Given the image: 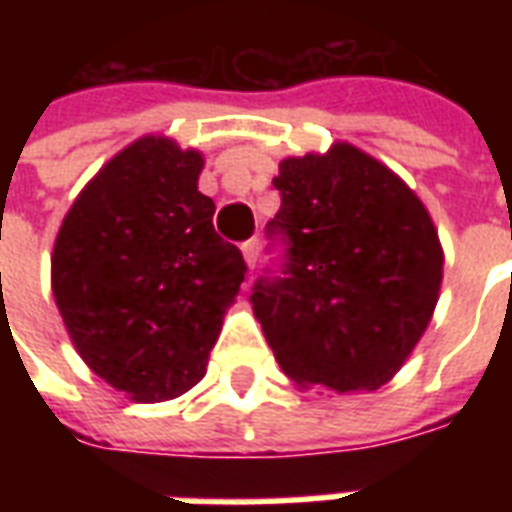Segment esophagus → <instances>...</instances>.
<instances>
[{
    "instance_id": "1",
    "label": "esophagus",
    "mask_w": 512,
    "mask_h": 512,
    "mask_svg": "<svg viewBox=\"0 0 512 512\" xmlns=\"http://www.w3.org/2000/svg\"><path fill=\"white\" fill-rule=\"evenodd\" d=\"M241 252H244L246 266L255 268L257 266V255H260V241H257V238H249V241H244V244H241Z\"/></svg>"
}]
</instances>
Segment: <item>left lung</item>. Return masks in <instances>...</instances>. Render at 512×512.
Returning a JSON list of instances; mask_svg holds the SVG:
<instances>
[{
	"instance_id": "1",
	"label": "left lung",
	"mask_w": 512,
	"mask_h": 512,
	"mask_svg": "<svg viewBox=\"0 0 512 512\" xmlns=\"http://www.w3.org/2000/svg\"><path fill=\"white\" fill-rule=\"evenodd\" d=\"M268 235L288 241L282 277L257 279L255 318L301 389L370 392L428 329L441 277L439 230L406 180L365 150L279 161Z\"/></svg>"
}]
</instances>
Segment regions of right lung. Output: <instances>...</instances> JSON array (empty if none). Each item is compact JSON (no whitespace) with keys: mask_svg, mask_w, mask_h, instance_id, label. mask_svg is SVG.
Instances as JSON below:
<instances>
[{"mask_svg":"<svg viewBox=\"0 0 512 512\" xmlns=\"http://www.w3.org/2000/svg\"><path fill=\"white\" fill-rule=\"evenodd\" d=\"M200 150L139 136L73 200L51 290L84 365L136 403L189 392L208 370L246 263L213 230Z\"/></svg>","mask_w":512,"mask_h":512,"instance_id":"add662e5","label":"right lung"}]
</instances>
